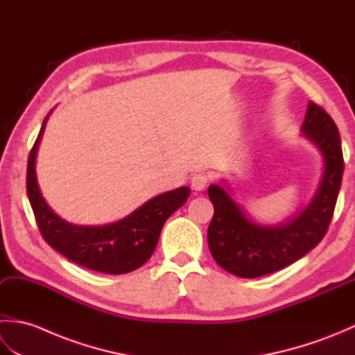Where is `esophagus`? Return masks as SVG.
<instances>
[{"instance_id":"esophagus-1","label":"esophagus","mask_w":355,"mask_h":355,"mask_svg":"<svg viewBox=\"0 0 355 355\" xmlns=\"http://www.w3.org/2000/svg\"><path fill=\"white\" fill-rule=\"evenodd\" d=\"M207 186V177L205 173H193L191 178V187L195 192H201L205 191V187Z\"/></svg>"}]
</instances>
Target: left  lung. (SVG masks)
<instances>
[{
	"label": "left lung",
	"mask_w": 355,
	"mask_h": 355,
	"mask_svg": "<svg viewBox=\"0 0 355 355\" xmlns=\"http://www.w3.org/2000/svg\"><path fill=\"white\" fill-rule=\"evenodd\" d=\"M302 137L318 150L322 172L310 202L275 224L256 221L239 202L229 180L209 186L215 214L207 230L209 250L220 267L239 277H259L290 266L325 236L343 177V154L336 123L310 102Z\"/></svg>",
	"instance_id": "1"
}]
</instances>
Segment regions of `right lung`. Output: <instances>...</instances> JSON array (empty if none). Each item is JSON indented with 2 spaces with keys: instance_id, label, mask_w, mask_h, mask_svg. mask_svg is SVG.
<instances>
[{
  "instance_id": "add662e5",
  "label": "right lung",
  "mask_w": 355,
  "mask_h": 355,
  "mask_svg": "<svg viewBox=\"0 0 355 355\" xmlns=\"http://www.w3.org/2000/svg\"><path fill=\"white\" fill-rule=\"evenodd\" d=\"M53 110L44 119L27 163V195L44 239L67 259L89 270L123 275L141 267L154 253L166 220L191 195L178 187L157 195L122 220L102 225H79L65 221L42 197L36 177V155Z\"/></svg>"
}]
</instances>
